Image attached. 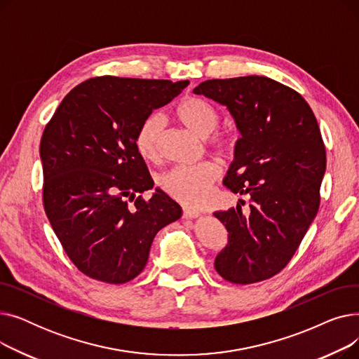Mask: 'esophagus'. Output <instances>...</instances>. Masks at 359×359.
<instances>
[{
  "mask_svg": "<svg viewBox=\"0 0 359 359\" xmlns=\"http://www.w3.org/2000/svg\"><path fill=\"white\" fill-rule=\"evenodd\" d=\"M201 215V212L195 211V210H191V208H183V218H187V219H192V218H198Z\"/></svg>",
  "mask_w": 359,
  "mask_h": 359,
  "instance_id": "esophagus-1",
  "label": "esophagus"
}]
</instances>
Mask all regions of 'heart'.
Segmentation results:
<instances>
[{"mask_svg": "<svg viewBox=\"0 0 359 359\" xmlns=\"http://www.w3.org/2000/svg\"><path fill=\"white\" fill-rule=\"evenodd\" d=\"M176 118L195 135L206 138L217 129L219 113L211 103L201 97H186L176 107ZM163 128L164 119L156 113L147 116L140 125L135 135V145L144 160H158ZM210 144L221 154H230L234 149V138L229 134L214 135ZM219 173L218 164L212 161H205L196 165H177L161 177L160 184L163 191L173 199L187 206H201L208 198L211 186L219 177Z\"/></svg>", "mask_w": 359, "mask_h": 359, "instance_id": "1", "label": "heart"}]
</instances>
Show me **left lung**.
<instances>
[{
	"mask_svg": "<svg viewBox=\"0 0 359 359\" xmlns=\"http://www.w3.org/2000/svg\"><path fill=\"white\" fill-rule=\"evenodd\" d=\"M194 93L227 107L241 138L224 184L250 196L214 215L229 243L215 257L217 272L233 284L265 280L287 266L320 205L326 149L309 103L268 77L208 80Z\"/></svg>",
	"mask_w": 359,
	"mask_h": 359,
	"instance_id": "left-lung-1",
	"label": "left lung"
}]
</instances>
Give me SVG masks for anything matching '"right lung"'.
<instances>
[{
    "label": "right lung",
    "mask_w": 359,
    "mask_h": 359,
    "mask_svg": "<svg viewBox=\"0 0 359 359\" xmlns=\"http://www.w3.org/2000/svg\"><path fill=\"white\" fill-rule=\"evenodd\" d=\"M189 81L90 79L74 87L41 140L43 206L71 262L84 275L125 284L147 265L156 234L182 208L154 187L135 145L142 121ZM133 205H129L128 202Z\"/></svg>",
    "instance_id": "obj_1"
}]
</instances>
